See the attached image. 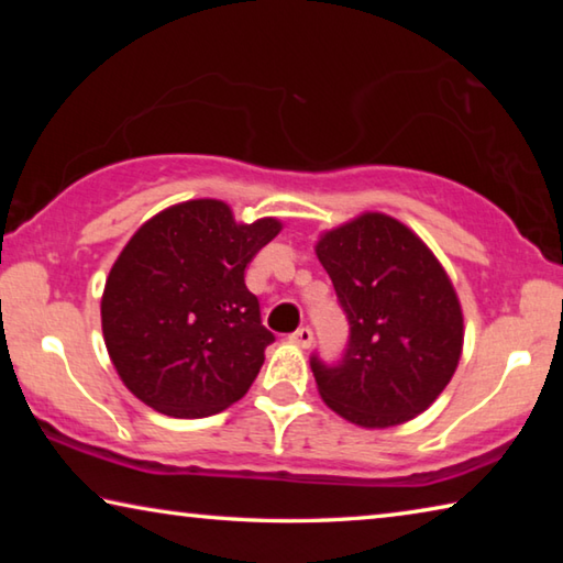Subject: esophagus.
I'll return each instance as SVG.
<instances>
[{"label": "esophagus", "instance_id": "34e87169", "mask_svg": "<svg viewBox=\"0 0 563 563\" xmlns=\"http://www.w3.org/2000/svg\"><path fill=\"white\" fill-rule=\"evenodd\" d=\"M290 340L295 342V345H300V347H310L312 345V330L308 325H302V328H298V330L292 332Z\"/></svg>", "mask_w": 563, "mask_h": 563}]
</instances>
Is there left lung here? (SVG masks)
<instances>
[{
	"label": "left lung",
	"instance_id": "8db88e82",
	"mask_svg": "<svg viewBox=\"0 0 563 563\" xmlns=\"http://www.w3.org/2000/svg\"><path fill=\"white\" fill-rule=\"evenodd\" d=\"M350 335L342 357H310L330 409L369 430L424 412L462 355V308L450 278L395 218L365 213L318 241Z\"/></svg>",
	"mask_w": 563,
	"mask_h": 563
}]
</instances>
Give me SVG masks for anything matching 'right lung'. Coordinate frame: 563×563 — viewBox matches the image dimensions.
Returning a JSON list of instances; mask_svg holds the SVG:
<instances>
[{
  "label": "right lung",
  "mask_w": 563,
  "mask_h": 563,
  "mask_svg": "<svg viewBox=\"0 0 563 563\" xmlns=\"http://www.w3.org/2000/svg\"><path fill=\"white\" fill-rule=\"evenodd\" d=\"M278 233L275 218L241 225L211 198L170 206L133 233L103 288L101 328L141 402L198 419L247 393L275 335L245 268Z\"/></svg>",
  "instance_id": "add662e5"
}]
</instances>
